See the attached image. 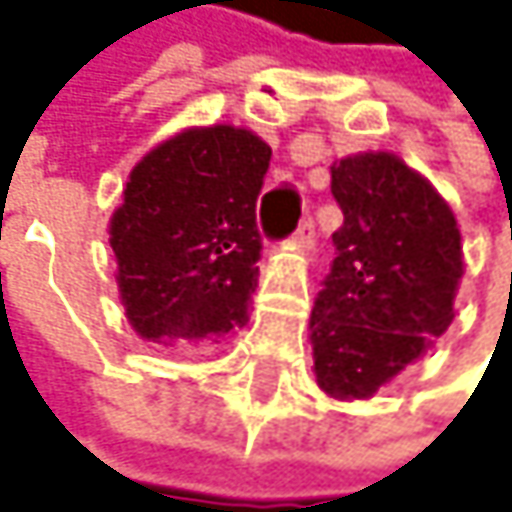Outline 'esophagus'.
<instances>
[{
    "instance_id": "obj_1",
    "label": "esophagus",
    "mask_w": 512,
    "mask_h": 512,
    "mask_svg": "<svg viewBox=\"0 0 512 512\" xmlns=\"http://www.w3.org/2000/svg\"><path fill=\"white\" fill-rule=\"evenodd\" d=\"M313 242H316V224L307 218V221H301V227H298V230H294L291 245H294V248H301V251H310V248H313Z\"/></svg>"
}]
</instances>
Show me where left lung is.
<instances>
[{
  "label": "left lung",
  "instance_id": "1",
  "mask_svg": "<svg viewBox=\"0 0 512 512\" xmlns=\"http://www.w3.org/2000/svg\"><path fill=\"white\" fill-rule=\"evenodd\" d=\"M331 196L344 224L310 316L313 371L328 396L368 399L455 319L461 230L430 181L393 153L334 162Z\"/></svg>",
  "mask_w": 512,
  "mask_h": 512
}]
</instances>
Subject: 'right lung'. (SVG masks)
Segmentation results:
<instances>
[{"label": "right lung", "instance_id": "right-lung-1", "mask_svg": "<svg viewBox=\"0 0 512 512\" xmlns=\"http://www.w3.org/2000/svg\"><path fill=\"white\" fill-rule=\"evenodd\" d=\"M273 150L248 128H187L128 174L110 218L131 328L165 347L218 344L258 285V193Z\"/></svg>", "mask_w": 512, "mask_h": 512}]
</instances>
